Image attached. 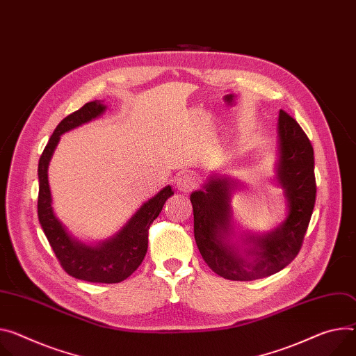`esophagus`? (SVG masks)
<instances>
[{
    "label": "esophagus",
    "mask_w": 356,
    "mask_h": 356,
    "mask_svg": "<svg viewBox=\"0 0 356 356\" xmlns=\"http://www.w3.org/2000/svg\"><path fill=\"white\" fill-rule=\"evenodd\" d=\"M176 184H177L179 191H181V193H188V191H191L193 188H196L197 181H196V179H195V176H193V175H181V176L177 179Z\"/></svg>",
    "instance_id": "obj_1"
}]
</instances>
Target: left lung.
Segmentation results:
<instances>
[{
  "label": "left lung",
  "mask_w": 356,
  "mask_h": 356,
  "mask_svg": "<svg viewBox=\"0 0 356 356\" xmlns=\"http://www.w3.org/2000/svg\"><path fill=\"white\" fill-rule=\"evenodd\" d=\"M274 181L282 188L285 218L267 233L236 232L232 199L241 184L213 175L190 202L195 238L206 264L220 277L252 281L281 271L300 252L315 204L314 149L294 118L280 111Z\"/></svg>",
  "instance_id": "left-lung-1"
}]
</instances>
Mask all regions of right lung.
Segmentation results:
<instances>
[{
  "mask_svg": "<svg viewBox=\"0 0 356 356\" xmlns=\"http://www.w3.org/2000/svg\"><path fill=\"white\" fill-rule=\"evenodd\" d=\"M105 111L106 105H104V101L88 102L76 112L62 119L56 126L38 163V218L62 268L70 275L89 282L116 284L131 277L142 264L147 251V230L150 224L175 191L172 186L161 188L156 196L139 207L120 230L104 241L88 244L68 232L52 207L48 180L49 161L63 134L99 118Z\"/></svg>",
  "mask_w": 356,
  "mask_h": 356,
  "instance_id": "add662e5",
  "label": "right lung"
}]
</instances>
